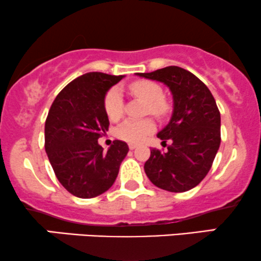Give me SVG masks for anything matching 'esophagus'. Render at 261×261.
<instances>
[{
  "instance_id": "1",
  "label": "esophagus",
  "mask_w": 261,
  "mask_h": 261,
  "mask_svg": "<svg viewBox=\"0 0 261 261\" xmlns=\"http://www.w3.org/2000/svg\"><path fill=\"white\" fill-rule=\"evenodd\" d=\"M137 147H138L137 144H133V143H130V144H129V149H130V150H134V149H137Z\"/></svg>"
}]
</instances>
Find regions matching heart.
<instances>
[{
  "label": "heart",
  "instance_id": "obj_1",
  "mask_svg": "<svg viewBox=\"0 0 261 261\" xmlns=\"http://www.w3.org/2000/svg\"><path fill=\"white\" fill-rule=\"evenodd\" d=\"M129 92L134 96L147 102L146 111L152 115L163 116L168 111V104L163 99V89L159 83L140 80L130 83ZM104 109L111 121L120 120L123 115V96L118 87H112L106 93ZM156 129V123L151 118L145 120H125L116 129V136L129 143H140Z\"/></svg>",
  "mask_w": 261,
  "mask_h": 261
}]
</instances>
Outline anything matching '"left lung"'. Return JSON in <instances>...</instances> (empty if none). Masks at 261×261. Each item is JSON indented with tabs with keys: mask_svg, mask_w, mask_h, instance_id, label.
<instances>
[{
	"mask_svg": "<svg viewBox=\"0 0 261 261\" xmlns=\"http://www.w3.org/2000/svg\"><path fill=\"white\" fill-rule=\"evenodd\" d=\"M138 76L162 82L173 95L169 123L157 134L172 140L168 151L151 149L144 169L157 188L184 192L197 186L208 174L220 146V112L208 87L179 66H167ZM167 145V144H166Z\"/></svg>",
	"mask_w": 261,
	"mask_h": 261,
	"instance_id": "left-lung-1",
	"label": "left lung"
}]
</instances>
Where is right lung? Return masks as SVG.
<instances>
[{
  "instance_id": "add662e5",
  "label": "right lung",
  "mask_w": 261,
  "mask_h": 261,
  "mask_svg": "<svg viewBox=\"0 0 261 261\" xmlns=\"http://www.w3.org/2000/svg\"><path fill=\"white\" fill-rule=\"evenodd\" d=\"M123 77L85 73L62 89L48 112L44 149L59 182L76 197L93 198L108 191L129 150L121 140L108 151L98 144L110 124L105 95Z\"/></svg>"
}]
</instances>
